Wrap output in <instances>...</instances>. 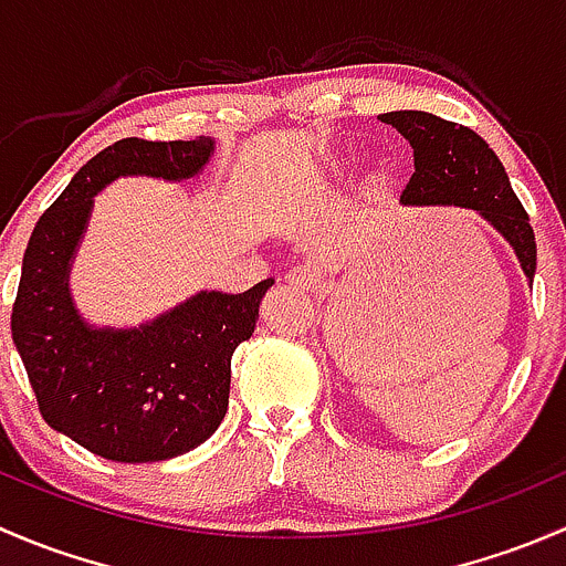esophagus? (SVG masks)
Listing matches in <instances>:
<instances>
[{"instance_id": "esophagus-1", "label": "esophagus", "mask_w": 566, "mask_h": 566, "mask_svg": "<svg viewBox=\"0 0 566 566\" xmlns=\"http://www.w3.org/2000/svg\"><path fill=\"white\" fill-rule=\"evenodd\" d=\"M287 282L298 290H315L319 284V268L312 262H298L287 271Z\"/></svg>"}]
</instances>
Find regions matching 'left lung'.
Segmentation results:
<instances>
[{"label": "left lung", "instance_id": "obj_1", "mask_svg": "<svg viewBox=\"0 0 566 566\" xmlns=\"http://www.w3.org/2000/svg\"><path fill=\"white\" fill-rule=\"evenodd\" d=\"M380 119L413 147L416 172L399 197L402 205H460L479 210L512 243L526 276L534 279L536 241L528 213L488 142L465 125L427 112H389Z\"/></svg>", "mask_w": 566, "mask_h": 566}]
</instances>
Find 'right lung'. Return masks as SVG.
Segmentation results:
<instances>
[{
  "label": "right lung",
  "mask_w": 566,
  "mask_h": 566,
  "mask_svg": "<svg viewBox=\"0 0 566 566\" xmlns=\"http://www.w3.org/2000/svg\"><path fill=\"white\" fill-rule=\"evenodd\" d=\"M213 142L119 139L90 158L38 219L21 265L10 331L38 410L56 432L114 462L191 452L221 424L232 353L254 334L273 279L247 293H199L134 331H93L67 293V265L93 193L119 175L182 180L208 164Z\"/></svg>",
  "instance_id": "add662e5"
}]
</instances>
